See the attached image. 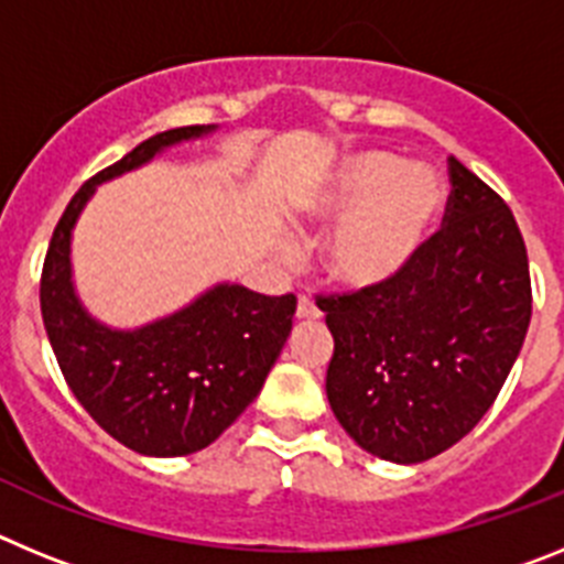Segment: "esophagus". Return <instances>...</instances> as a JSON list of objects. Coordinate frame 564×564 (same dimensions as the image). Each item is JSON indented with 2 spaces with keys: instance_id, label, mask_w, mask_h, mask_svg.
Returning <instances> with one entry per match:
<instances>
[{
  "instance_id": "1",
  "label": "esophagus",
  "mask_w": 564,
  "mask_h": 564,
  "mask_svg": "<svg viewBox=\"0 0 564 564\" xmlns=\"http://www.w3.org/2000/svg\"><path fill=\"white\" fill-rule=\"evenodd\" d=\"M296 318H299V322H316V318H322V311L313 305V299L302 296V299H299V305H296Z\"/></svg>"
}]
</instances>
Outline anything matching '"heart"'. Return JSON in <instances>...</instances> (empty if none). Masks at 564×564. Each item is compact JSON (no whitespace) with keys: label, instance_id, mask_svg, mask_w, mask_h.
<instances>
[{"label":"heart","instance_id":"b5f03b06","mask_svg":"<svg viewBox=\"0 0 564 564\" xmlns=\"http://www.w3.org/2000/svg\"><path fill=\"white\" fill-rule=\"evenodd\" d=\"M446 197L437 169L361 149L327 163L296 200V214L307 226H336L325 253L330 276L372 291L401 279L421 259Z\"/></svg>","mask_w":564,"mask_h":564}]
</instances>
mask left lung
<instances>
[{
  "instance_id": "8db88e82",
  "label": "left lung",
  "mask_w": 564,
  "mask_h": 564,
  "mask_svg": "<svg viewBox=\"0 0 564 564\" xmlns=\"http://www.w3.org/2000/svg\"><path fill=\"white\" fill-rule=\"evenodd\" d=\"M443 228L401 279L318 299L333 333L327 401L364 452L423 463L495 403L531 322L528 253L514 214L449 158Z\"/></svg>"
}]
</instances>
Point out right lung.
Returning a JSON list of instances; mask_svg holds the SVG:
<instances>
[{"instance_id": "add662e5", "label": "right lung", "mask_w": 564, "mask_h": 564, "mask_svg": "<svg viewBox=\"0 0 564 564\" xmlns=\"http://www.w3.org/2000/svg\"><path fill=\"white\" fill-rule=\"evenodd\" d=\"M214 132H158L98 172L69 200L44 259L42 318L64 381L104 432L147 457L206 449L248 410L291 336L296 299L217 282L169 316L112 327L78 296L73 231L98 186Z\"/></svg>"}]
</instances>
